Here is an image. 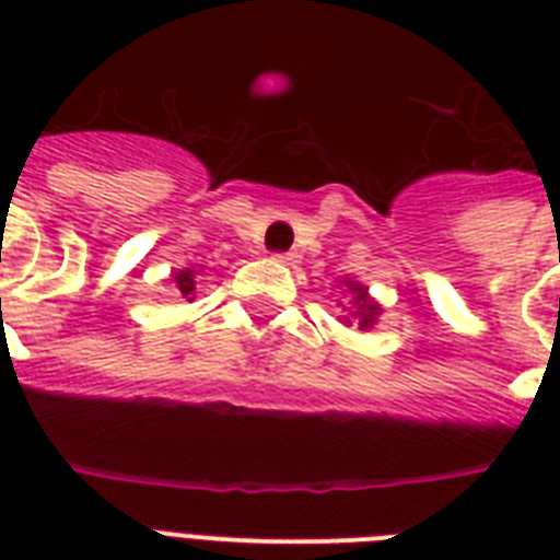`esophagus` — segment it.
Listing matches in <instances>:
<instances>
[{"instance_id": "34e87169", "label": "esophagus", "mask_w": 560, "mask_h": 560, "mask_svg": "<svg viewBox=\"0 0 560 560\" xmlns=\"http://www.w3.org/2000/svg\"><path fill=\"white\" fill-rule=\"evenodd\" d=\"M272 258H276L279 264H290V267H293V264H299V253H276Z\"/></svg>"}]
</instances>
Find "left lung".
<instances>
[{
    "label": "left lung",
    "mask_w": 560,
    "mask_h": 560,
    "mask_svg": "<svg viewBox=\"0 0 560 560\" xmlns=\"http://www.w3.org/2000/svg\"><path fill=\"white\" fill-rule=\"evenodd\" d=\"M346 288L354 293V316H358L360 331H366V328H372V325L377 323V314H381V307L374 305L372 299H369L366 288H363V284H358V281H346Z\"/></svg>",
    "instance_id": "left-lung-1"
}]
</instances>
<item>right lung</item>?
Returning a JSON list of instances; mask_svg holds the SVG:
<instances>
[{
    "instance_id": "add662e5",
    "label": "right lung",
    "mask_w": 560,
    "mask_h": 560,
    "mask_svg": "<svg viewBox=\"0 0 560 560\" xmlns=\"http://www.w3.org/2000/svg\"><path fill=\"white\" fill-rule=\"evenodd\" d=\"M174 288L179 290V296L191 299L194 288H197V270H179L174 272Z\"/></svg>"
}]
</instances>
